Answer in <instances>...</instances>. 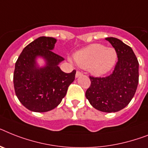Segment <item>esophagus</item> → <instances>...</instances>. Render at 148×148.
Masks as SVG:
<instances>
[{
	"instance_id": "esophagus-1",
	"label": "esophagus",
	"mask_w": 148,
	"mask_h": 148,
	"mask_svg": "<svg viewBox=\"0 0 148 148\" xmlns=\"http://www.w3.org/2000/svg\"><path fill=\"white\" fill-rule=\"evenodd\" d=\"M82 75V72H80V71H76V73H75V77H79L80 76V75Z\"/></svg>"
}]
</instances>
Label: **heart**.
<instances>
[{
	"instance_id": "b5f03b06",
	"label": "heart",
	"mask_w": 148,
	"mask_h": 148,
	"mask_svg": "<svg viewBox=\"0 0 148 148\" xmlns=\"http://www.w3.org/2000/svg\"><path fill=\"white\" fill-rule=\"evenodd\" d=\"M116 58L115 50L99 44L88 45L74 54L78 66L88 69L95 75H102L108 73L115 65Z\"/></svg>"
}]
</instances>
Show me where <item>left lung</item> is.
I'll return each instance as SVG.
<instances>
[{
    "label": "left lung",
    "instance_id": "left-lung-1",
    "mask_svg": "<svg viewBox=\"0 0 148 148\" xmlns=\"http://www.w3.org/2000/svg\"><path fill=\"white\" fill-rule=\"evenodd\" d=\"M116 52L118 61L110 75L89 76L91 85L85 92L94 108L102 112H117L130 103L138 84V61L131 47L116 38H105Z\"/></svg>",
    "mask_w": 148,
    "mask_h": 148
}]
</instances>
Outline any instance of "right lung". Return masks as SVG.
<instances>
[{
    "mask_svg": "<svg viewBox=\"0 0 148 148\" xmlns=\"http://www.w3.org/2000/svg\"><path fill=\"white\" fill-rule=\"evenodd\" d=\"M56 41L51 37L38 38L23 49L16 62L13 73L15 93L29 110L44 113L54 109L75 79V69L66 73L58 66L64 58L52 51ZM38 56L46 60L45 67L36 66Z\"/></svg>",
    "mask_w": 148,
    "mask_h": 148,
    "instance_id": "right-lung-1",
    "label": "right lung"
}]
</instances>
